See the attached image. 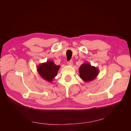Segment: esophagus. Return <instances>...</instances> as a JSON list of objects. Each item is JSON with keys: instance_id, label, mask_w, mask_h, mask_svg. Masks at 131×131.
Here are the masks:
<instances>
[{"instance_id": "1", "label": "esophagus", "mask_w": 131, "mask_h": 131, "mask_svg": "<svg viewBox=\"0 0 131 131\" xmlns=\"http://www.w3.org/2000/svg\"><path fill=\"white\" fill-rule=\"evenodd\" d=\"M67 64H68V66H72L73 64V61H68V62H67Z\"/></svg>"}]
</instances>
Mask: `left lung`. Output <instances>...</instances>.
I'll return each mask as SVG.
<instances>
[{"label": "left lung", "mask_w": 131, "mask_h": 131, "mask_svg": "<svg viewBox=\"0 0 131 131\" xmlns=\"http://www.w3.org/2000/svg\"><path fill=\"white\" fill-rule=\"evenodd\" d=\"M79 72L80 78L86 82L92 81L96 78L99 74V69L91 66L90 63H85L80 67Z\"/></svg>", "instance_id": "left-lung-1"}]
</instances>
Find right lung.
<instances>
[{"label":"right lung","mask_w":131,"mask_h":131,"mask_svg":"<svg viewBox=\"0 0 131 131\" xmlns=\"http://www.w3.org/2000/svg\"><path fill=\"white\" fill-rule=\"evenodd\" d=\"M59 68L60 66L55 64L53 61H48L39 64L37 66V71L43 80L51 82L56 77Z\"/></svg>","instance_id":"obj_1"}]
</instances>
